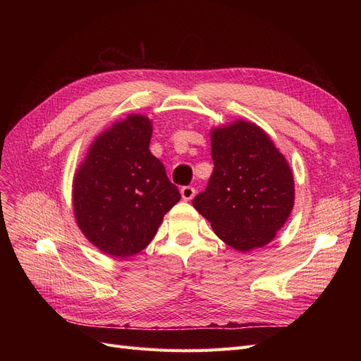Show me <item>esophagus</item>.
<instances>
[{
	"mask_svg": "<svg viewBox=\"0 0 361 361\" xmlns=\"http://www.w3.org/2000/svg\"><path fill=\"white\" fill-rule=\"evenodd\" d=\"M180 194H182L183 200H191L194 197L195 190H194V187H190V185H187V187L180 188Z\"/></svg>",
	"mask_w": 361,
	"mask_h": 361,
	"instance_id": "1",
	"label": "esophagus"
}]
</instances>
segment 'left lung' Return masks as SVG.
<instances>
[{
	"mask_svg": "<svg viewBox=\"0 0 361 361\" xmlns=\"http://www.w3.org/2000/svg\"><path fill=\"white\" fill-rule=\"evenodd\" d=\"M214 171L192 206L223 241L239 251L264 247L293 207V178L277 147L255 123L212 130Z\"/></svg>",
	"mask_w": 361,
	"mask_h": 361,
	"instance_id": "8db88e82",
	"label": "left lung"
}]
</instances>
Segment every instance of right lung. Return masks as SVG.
Wrapping results in <instances>:
<instances>
[{"mask_svg": "<svg viewBox=\"0 0 361 361\" xmlns=\"http://www.w3.org/2000/svg\"><path fill=\"white\" fill-rule=\"evenodd\" d=\"M150 120L128 116L94 140L73 179L76 223L104 253L128 257L147 247L180 200L150 154Z\"/></svg>", "mask_w": 361, "mask_h": 361, "instance_id": "add662e5", "label": "right lung"}]
</instances>
